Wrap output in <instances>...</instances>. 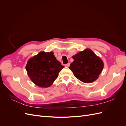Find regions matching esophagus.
<instances>
[{
  "label": "esophagus",
  "mask_w": 126,
  "mask_h": 126,
  "mask_svg": "<svg viewBox=\"0 0 126 126\" xmlns=\"http://www.w3.org/2000/svg\"><path fill=\"white\" fill-rule=\"evenodd\" d=\"M65 66L67 67H69L70 66V63H68L65 64Z\"/></svg>",
  "instance_id": "esophagus-1"
}]
</instances>
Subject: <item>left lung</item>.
Listing matches in <instances>:
<instances>
[{
    "mask_svg": "<svg viewBox=\"0 0 126 126\" xmlns=\"http://www.w3.org/2000/svg\"><path fill=\"white\" fill-rule=\"evenodd\" d=\"M72 58L74 62L69 68L75 77L83 82L94 81L104 68L102 60L88 48L72 56Z\"/></svg>",
    "mask_w": 126,
    "mask_h": 126,
    "instance_id": "1",
    "label": "left lung"
}]
</instances>
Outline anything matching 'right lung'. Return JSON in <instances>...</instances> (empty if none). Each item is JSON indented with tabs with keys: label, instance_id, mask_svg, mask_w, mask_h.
<instances>
[{
	"label": "right lung",
	"instance_id": "add662e5",
	"mask_svg": "<svg viewBox=\"0 0 126 126\" xmlns=\"http://www.w3.org/2000/svg\"><path fill=\"white\" fill-rule=\"evenodd\" d=\"M63 68L52 51H41L29 59L26 69L30 79L35 85L47 88L52 84Z\"/></svg>",
	"mask_w": 126,
	"mask_h": 126
}]
</instances>
